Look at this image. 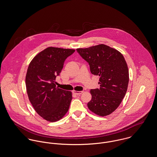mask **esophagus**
<instances>
[{
	"label": "esophagus",
	"mask_w": 157,
	"mask_h": 157,
	"mask_svg": "<svg viewBox=\"0 0 157 157\" xmlns=\"http://www.w3.org/2000/svg\"><path fill=\"white\" fill-rule=\"evenodd\" d=\"M84 91H73V93L76 94V95H81Z\"/></svg>",
	"instance_id": "esophagus-1"
}]
</instances>
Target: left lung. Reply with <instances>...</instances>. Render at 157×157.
<instances>
[{"label":"left lung","instance_id":"1","mask_svg":"<svg viewBox=\"0 0 157 157\" xmlns=\"http://www.w3.org/2000/svg\"><path fill=\"white\" fill-rule=\"evenodd\" d=\"M76 51L88 63L91 73L100 76V87L91 90L88 108L101 117L110 115L120 106L128 88L129 72L124 56L104 44Z\"/></svg>","mask_w":157,"mask_h":157}]
</instances>
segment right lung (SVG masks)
<instances>
[{
  "label": "right lung",
  "instance_id": "add662e5",
  "mask_svg": "<svg viewBox=\"0 0 157 157\" xmlns=\"http://www.w3.org/2000/svg\"><path fill=\"white\" fill-rule=\"evenodd\" d=\"M75 51L72 49L48 47L33 58L25 76L29 100L44 119L55 122L67 112L72 99V92L56 87L66 59Z\"/></svg>",
  "mask_w": 157,
  "mask_h": 157
}]
</instances>
